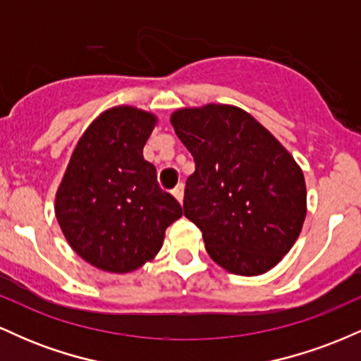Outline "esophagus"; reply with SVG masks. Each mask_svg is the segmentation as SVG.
I'll use <instances>...</instances> for the list:
<instances>
[{
  "mask_svg": "<svg viewBox=\"0 0 361 361\" xmlns=\"http://www.w3.org/2000/svg\"><path fill=\"white\" fill-rule=\"evenodd\" d=\"M183 192H185V185L183 183H180L175 190H173V195H175V198L178 202H180V204L183 202Z\"/></svg>",
  "mask_w": 361,
  "mask_h": 361,
  "instance_id": "esophagus-1",
  "label": "esophagus"
}]
</instances>
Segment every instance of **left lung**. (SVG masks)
I'll return each mask as SVG.
<instances>
[{
	"instance_id": "8db88e82",
	"label": "left lung",
	"mask_w": 361,
	"mask_h": 361,
	"mask_svg": "<svg viewBox=\"0 0 361 361\" xmlns=\"http://www.w3.org/2000/svg\"><path fill=\"white\" fill-rule=\"evenodd\" d=\"M171 123L195 161L183 214L202 231L210 258L234 275L271 270L295 244L307 214L299 164L238 106L180 109Z\"/></svg>"
}]
</instances>
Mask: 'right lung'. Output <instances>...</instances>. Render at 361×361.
I'll use <instances>...</instances> for the list:
<instances>
[{
	"label": "right lung",
	"instance_id": "1",
	"mask_svg": "<svg viewBox=\"0 0 361 361\" xmlns=\"http://www.w3.org/2000/svg\"><path fill=\"white\" fill-rule=\"evenodd\" d=\"M156 117L114 106L91 122L56 193L62 234L82 259L103 271L128 273L151 261L181 205L159 188L142 149Z\"/></svg>",
	"mask_w": 361,
	"mask_h": 361
}]
</instances>
